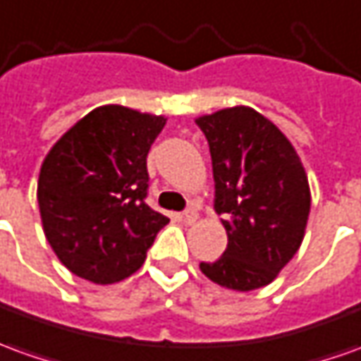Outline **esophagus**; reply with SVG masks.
<instances>
[{
    "instance_id": "esophagus-1",
    "label": "esophagus",
    "mask_w": 361,
    "mask_h": 361,
    "mask_svg": "<svg viewBox=\"0 0 361 361\" xmlns=\"http://www.w3.org/2000/svg\"><path fill=\"white\" fill-rule=\"evenodd\" d=\"M196 218H198V214L195 210H185V212L180 214V220L185 224H195Z\"/></svg>"
}]
</instances>
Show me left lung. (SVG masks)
I'll return each instance as SVG.
<instances>
[{
	"instance_id": "1",
	"label": "left lung",
	"mask_w": 361,
	"mask_h": 361,
	"mask_svg": "<svg viewBox=\"0 0 361 361\" xmlns=\"http://www.w3.org/2000/svg\"><path fill=\"white\" fill-rule=\"evenodd\" d=\"M208 139L214 173V210L224 216L228 247L200 263L206 277L226 289L269 285L299 252L310 212L305 166L290 141L245 106L196 119Z\"/></svg>"
}]
</instances>
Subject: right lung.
Here are the masks:
<instances>
[{
    "label": "right lung",
    "mask_w": 361,
    "mask_h": 361,
    "mask_svg": "<svg viewBox=\"0 0 361 361\" xmlns=\"http://www.w3.org/2000/svg\"><path fill=\"white\" fill-rule=\"evenodd\" d=\"M166 119L102 106L44 157L37 200L52 252L82 279L109 285L143 265L169 218L147 206V153Z\"/></svg>",
    "instance_id": "obj_1"
}]
</instances>
